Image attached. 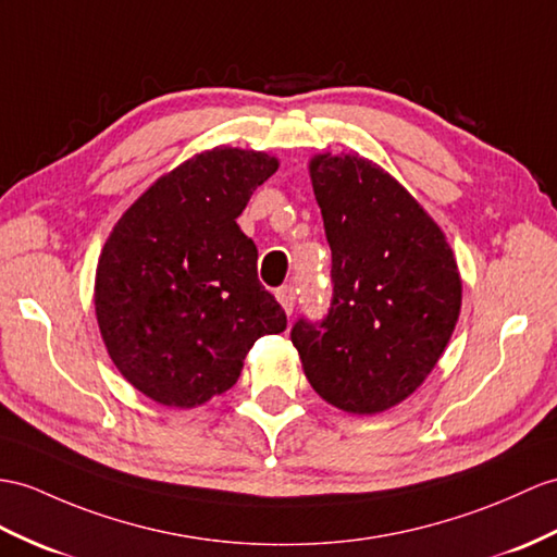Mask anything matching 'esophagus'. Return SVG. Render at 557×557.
I'll return each mask as SVG.
<instances>
[{
    "instance_id": "esophagus-1",
    "label": "esophagus",
    "mask_w": 557,
    "mask_h": 557,
    "mask_svg": "<svg viewBox=\"0 0 557 557\" xmlns=\"http://www.w3.org/2000/svg\"><path fill=\"white\" fill-rule=\"evenodd\" d=\"M276 300L281 302L283 309H286V314H293V309H295V288L293 286H281L276 290Z\"/></svg>"
}]
</instances>
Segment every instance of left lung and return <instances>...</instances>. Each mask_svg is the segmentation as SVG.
<instances>
[{"label": "left lung", "instance_id": "left-lung-1", "mask_svg": "<svg viewBox=\"0 0 557 557\" xmlns=\"http://www.w3.org/2000/svg\"><path fill=\"white\" fill-rule=\"evenodd\" d=\"M311 186L333 252L323 321L290 341L317 395L347 413H381L423 385L460 314L456 257L435 220L375 162L314 156Z\"/></svg>", "mask_w": 557, "mask_h": 557}]
</instances>
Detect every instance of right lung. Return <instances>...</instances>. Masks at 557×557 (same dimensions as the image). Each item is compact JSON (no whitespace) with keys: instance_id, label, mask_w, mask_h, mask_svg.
I'll return each instance as SVG.
<instances>
[{"instance_id":"1","label":"right lung","mask_w":557,"mask_h":557,"mask_svg":"<svg viewBox=\"0 0 557 557\" xmlns=\"http://www.w3.org/2000/svg\"><path fill=\"white\" fill-rule=\"evenodd\" d=\"M276 170L267 153L212 148L162 174L113 226L97 267V321L117 371L148 399L206 404L236 385L257 337L286 331L236 224Z\"/></svg>"}]
</instances>
